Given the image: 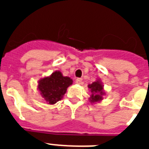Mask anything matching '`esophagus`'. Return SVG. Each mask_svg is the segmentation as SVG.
Listing matches in <instances>:
<instances>
[{"instance_id": "obj_1", "label": "esophagus", "mask_w": 149, "mask_h": 149, "mask_svg": "<svg viewBox=\"0 0 149 149\" xmlns=\"http://www.w3.org/2000/svg\"><path fill=\"white\" fill-rule=\"evenodd\" d=\"M75 82H76V84H81L83 83L82 79H81V78H77V79H76Z\"/></svg>"}]
</instances>
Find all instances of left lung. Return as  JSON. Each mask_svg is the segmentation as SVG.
<instances>
[{"instance_id": "1", "label": "left lung", "mask_w": 149, "mask_h": 149, "mask_svg": "<svg viewBox=\"0 0 149 149\" xmlns=\"http://www.w3.org/2000/svg\"><path fill=\"white\" fill-rule=\"evenodd\" d=\"M88 88L90 89V92L92 93L89 98L91 103L95 104L103 100V95H104L106 93L104 90V86L100 79H97L93 84H89Z\"/></svg>"}]
</instances>
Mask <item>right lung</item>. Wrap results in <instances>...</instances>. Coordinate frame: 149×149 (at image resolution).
Here are the masks:
<instances>
[{"instance_id":"right-lung-1","label":"right lung","mask_w":149,"mask_h":149,"mask_svg":"<svg viewBox=\"0 0 149 149\" xmlns=\"http://www.w3.org/2000/svg\"><path fill=\"white\" fill-rule=\"evenodd\" d=\"M72 79L63 76L60 71H55L48 77L41 78L38 82V89L43 98L49 104H54L63 98Z\"/></svg>"}]
</instances>
